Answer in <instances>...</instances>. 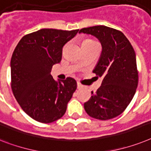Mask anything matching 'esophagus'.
Returning a JSON list of instances; mask_svg holds the SVG:
<instances>
[{
    "instance_id": "1",
    "label": "esophagus",
    "mask_w": 151,
    "mask_h": 151,
    "mask_svg": "<svg viewBox=\"0 0 151 151\" xmlns=\"http://www.w3.org/2000/svg\"><path fill=\"white\" fill-rule=\"evenodd\" d=\"M82 87H83V85L80 84L79 83H77V88H78V89H81Z\"/></svg>"
}]
</instances>
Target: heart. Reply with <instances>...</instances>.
<instances>
[{
	"label": "heart",
	"mask_w": 151,
	"mask_h": 151,
	"mask_svg": "<svg viewBox=\"0 0 151 151\" xmlns=\"http://www.w3.org/2000/svg\"><path fill=\"white\" fill-rule=\"evenodd\" d=\"M83 44H97V42L94 41V40L86 39L83 42Z\"/></svg>",
	"instance_id": "b5f03b06"
}]
</instances>
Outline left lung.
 <instances>
[{
  "label": "left lung",
  "mask_w": 151,
  "mask_h": 151,
  "mask_svg": "<svg viewBox=\"0 0 151 151\" xmlns=\"http://www.w3.org/2000/svg\"><path fill=\"white\" fill-rule=\"evenodd\" d=\"M79 33L95 36L102 45V53L93 73L102 77V84L84 103L91 117L106 120L120 115L136 93L138 71L136 54L129 40L120 31L97 25L82 28Z\"/></svg>",
  "instance_id": "left-lung-1"
}]
</instances>
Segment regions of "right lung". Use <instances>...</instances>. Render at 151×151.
Wrapping results in <instances>:
<instances>
[{"label": "right lung", "instance_id": "obj_1", "mask_svg": "<svg viewBox=\"0 0 151 151\" xmlns=\"http://www.w3.org/2000/svg\"><path fill=\"white\" fill-rule=\"evenodd\" d=\"M78 32L43 28L24 36L14 51L12 92L22 109L36 121L52 123L66 111L76 81L68 77L56 82L51 71L62 60L63 46Z\"/></svg>", "mask_w": 151, "mask_h": 151}]
</instances>
